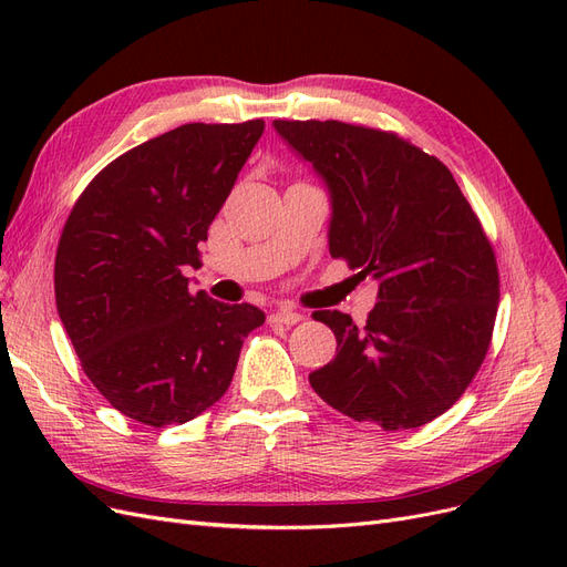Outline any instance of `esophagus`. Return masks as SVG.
I'll return each instance as SVG.
<instances>
[{
    "label": "esophagus",
    "instance_id": "esophagus-1",
    "mask_svg": "<svg viewBox=\"0 0 567 567\" xmlns=\"http://www.w3.org/2000/svg\"><path fill=\"white\" fill-rule=\"evenodd\" d=\"M302 321V315L300 312H290V310H277L269 315V323H281V326H293Z\"/></svg>",
    "mask_w": 567,
    "mask_h": 567
}]
</instances>
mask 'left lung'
I'll return each instance as SVG.
<instances>
[{
	"label": "left lung",
	"instance_id": "obj_1",
	"mask_svg": "<svg viewBox=\"0 0 567 567\" xmlns=\"http://www.w3.org/2000/svg\"><path fill=\"white\" fill-rule=\"evenodd\" d=\"M331 192L329 250L379 281L364 326L312 317L336 333L333 362L310 373L319 398L383 431L444 414L492 342L499 269L447 165L400 134L340 120H274Z\"/></svg>",
	"mask_w": 567,
	"mask_h": 567
}]
</instances>
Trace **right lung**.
I'll use <instances>...</instances> for the list:
<instances>
[{
	"instance_id": "obj_1",
	"label": "right lung",
	"mask_w": 567,
	"mask_h": 567,
	"mask_svg": "<svg viewBox=\"0 0 567 567\" xmlns=\"http://www.w3.org/2000/svg\"><path fill=\"white\" fill-rule=\"evenodd\" d=\"M265 132L188 123L109 163L75 200L56 250V310L82 371L120 414L186 423L227 392L265 312L192 293L184 267Z\"/></svg>"
}]
</instances>
